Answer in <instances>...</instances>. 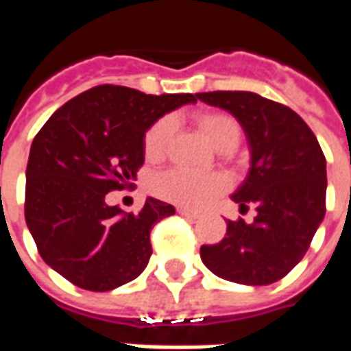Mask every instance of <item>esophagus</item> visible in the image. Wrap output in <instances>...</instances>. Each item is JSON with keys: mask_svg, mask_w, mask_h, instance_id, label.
I'll return each instance as SVG.
<instances>
[{"mask_svg": "<svg viewBox=\"0 0 351 351\" xmlns=\"http://www.w3.org/2000/svg\"><path fill=\"white\" fill-rule=\"evenodd\" d=\"M178 214H180V216H184V218H190V220H197V218H199L197 213H193V210H188V208H182V206L178 208Z\"/></svg>", "mask_w": 351, "mask_h": 351, "instance_id": "esophagus-1", "label": "esophagus"}]
</instances>
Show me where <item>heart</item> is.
<instances>
[{
    "label": "heart",
    "mask_w": 351,
    "mask_h": 351,
    "mask_svg": "<svg viewBox=\"0 0 351 351\" xmlns=\"http://www.w3.org/2000/svg\"><path fill=\"white\" fill-rule=\"evenodd\" d=\"M199 130L220 152H233L241 143V125L226 112H203L197 116ZM175 131L173 118H160L145 135L146 160L158 161L167 152ZM228 176L218 171L195 173L188 169H169L154 178V191L165 201L186 208H203L228 190Z\"/></svg>",
    "instance_id": "obj_1"
}]
</instances>
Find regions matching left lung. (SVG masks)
<instances>
[{"instance_id": "left-lung-1", "label": "left lung", "mask_w": 351, "mask_h": 351, "mask_svg": "<svg viewBox=\"0 0 351 351\" xmlns=\"http://www.w3.org/2000/svg\"><path fill=\"white\" fill-rule=\"evenodd\" d=\"M197 99L237 118L250 169L231 199L252 223L228 220L218 244L201 246L206 269L229 282L267 286L284 278L308 250L324 221L327 173L316 135L295 110L254 92H203Z\"/></svg>"}]
</instances>
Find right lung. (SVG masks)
<instances>
[{
    "label": "right lung",
    "instance_id": "add662e5",
    "mask_svg": "<svg viewBox=\"0 0 351 351\" xmlns=\"http://www.w3.org/2000/svg\"><path fill=\"white\" fill-rule=\"evenodd\" d=\"M195 101L193 93L148 95L103 84L50 116L29 148L24 206L45 263L90 291H110L145 271L154 223L175 206L146 197L133 214L105 197L137 180L152 123Z\"/></svg>",
    "mask_w": 351,
    "mask_h": 351
}]
</instances>
